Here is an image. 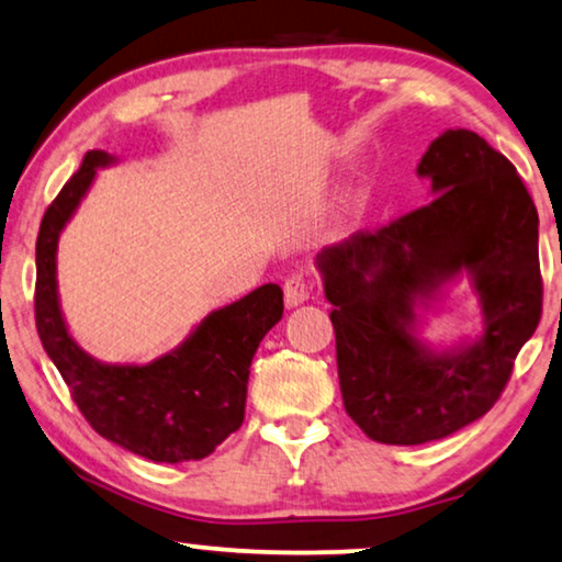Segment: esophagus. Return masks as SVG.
Instances as JSON below:
<instances>
[{
    "instance_id": "esophagus-1",
    "label": "esophagus",
    "mask_w": 562,
    "mask_h": 562,
    "mask_svg": "<svg viewBox=\"0 0 562 562\" xmlns=\"http://www.w3.org/2000/svg\"><path fill=\"white\" fill-rule=\"evenodd\" d=\"M282 290H285V305H288V308H295V305H301L311 297V280L303 272H293L285 280Z\"/></svg>"
}]
</instances>
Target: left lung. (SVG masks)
Masks as SVG:
<instances>
[{"instance_id": "8db88e82", "label": "left lung", "mask_w": 562, "mask_h": 562, "mask_svg": "<svg viewBox=\"0 0 562 562\" xmlns=\"http://www.w3.org/2000/svg\"><path fill=\"white\" fill-rule=\"evenodd\" d=\"M418 175L437 198L318 254L347 414L383 445H424L488 414L542 316L537 207L516 167L473 131H447ZM460 268L486 331L431 356L409 336L413 301Z\"/></svg>"}]
</instances>
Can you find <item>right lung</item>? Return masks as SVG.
Listing matches in <instances>:
<instances>
[{
	"mask_svg": "<svg viewBox=\"0 0 562 562\" xmlns=\"http://www.w3.org/2000/svg\"><path fill=\"white\" fill-rule=\"evenodd\" d=\"M104 151H89L41 221L35 244V326L89 426L154 462L203 460L244 422L259 341L282 318L280 285H261L215 311L190 339L146 368L100 364L66 331L56 295L58 234L77 211Z\"/></svg>",
	"mask_w": 562,
	"mask_h": 562,
	"instance_id": "right-lung-1",
	"label": "right lung"
}]
</instances>
